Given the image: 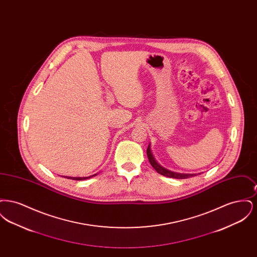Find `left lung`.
<instances>
[{
    "label": "left lung",
    "mask_w": 257,
    "mask_h": 257,
    "mask_svg": "<svg viewBox=\"0 0 257 257\" xmlns=\"http://www.w3.org/2000/svg\"><path fill=\"white\" fill-rule=\"evenodd\" d=\"M147 157L151 164V166L154 168V170L157 171L160 174L167 176V177H171V178H176V179H186L192 176H196V174H184V173H176V172H172V171H168L166 169H164L163 167H161L159 164L155 161L154 157L152 156V153L150 151V146H148L147 149Z\"/></svg>",
    "instance_id": "1"
}]
</instances>
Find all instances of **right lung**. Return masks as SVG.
<instances>
[{
  "mask_svg": "<svg viewBox=\"0 0 257 257\" xmlns=\"http://www.w3.org/2000/svg\"><path fill=\"white\" fill-rule=\"evenodd\" d=\"M96 174H93V175H91V176H89V177H65V178H67V179H72V180H85V179H88V178H90V177H93V176H95Z\"/></svg>",
  "mask_w": 257,
  "mask_h": 257,
  "instance_id": "add662e5",
  "label": "right lung"
}]
</instances>
